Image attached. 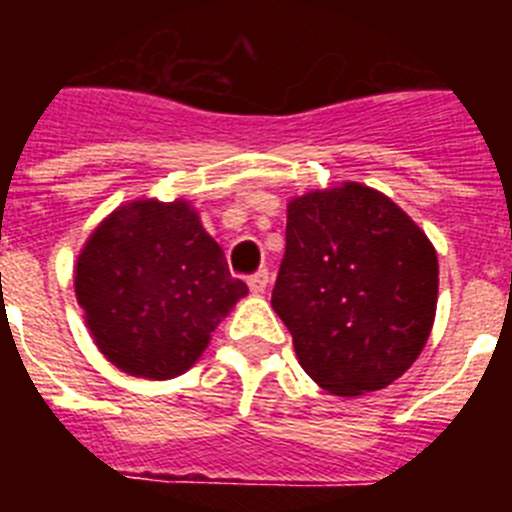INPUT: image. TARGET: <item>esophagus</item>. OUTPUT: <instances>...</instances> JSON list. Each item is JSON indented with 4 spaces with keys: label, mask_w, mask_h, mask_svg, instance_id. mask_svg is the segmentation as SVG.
Returning a JSON list of instances; mask_svg holds the SVG:
<instances>
[{
    "label": "esophagus",
    "mask_w": 512,
    "mask_h": 512,
    "mask_svg": "<svg viewBox=\"0 0 512 512\" xmlns=\"http://www.w3.org/2000/svg\"><path fill=\"white\" fill-rule=\"evenodd\" d=\"M248 287H251L253 295H264L266 287H269V271L261 269L256 271V274H251V277H248Z\"/></svg>",
    "instance_id": "esophagus-1"
}]
</instances>
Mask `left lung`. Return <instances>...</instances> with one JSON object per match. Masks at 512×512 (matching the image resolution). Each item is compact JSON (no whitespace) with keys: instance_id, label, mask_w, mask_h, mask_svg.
Returning <instances> with one entry per match:
<instances>
[{"instance_id":"8db88e82","label":"left lung","mask_w":512,"mask_h":512,"mask_svg":"<svg viewBox=\"0 0 512 512\" xmlns=\"http://www.w3.org/2000/svg\"><path fill=\"white\" fill-rule=\"evenodd\" d=\"M436 300V248L390 197L346 182L287 205L271 307L323 390L356 397L402 377L431 336Z\"/></svg>"}]
</instances>
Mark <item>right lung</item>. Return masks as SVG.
Segmentation results:
<instances>
[{"label":"right lung","instance_id":"add662e5","mask_svg":"<svg viewBox=\"0 0 512 512\" xmlns=\"http://www.w3.org/2000/svg\"><path fill=\"white\" fill-rule=\"evenodd\" d=\"M97 348L130 377H179L248 295L189 202L135 200L104 217L74 269Z\"/></svg>","mask_w":512,"mask_h":512}]
</instances>
